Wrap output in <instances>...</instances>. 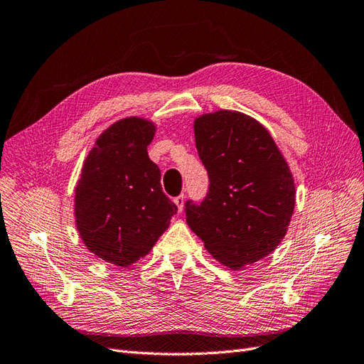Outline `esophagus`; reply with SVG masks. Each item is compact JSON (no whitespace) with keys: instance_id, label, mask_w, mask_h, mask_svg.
I'll use <instances>...</instances> for the list:
<instances>
[{"instance_id":"1","label":"esophagus","mask_w":364,"mask_h":364,"mask_svg":"<svg viewBox=\"0 0 364 364\" xmlns=\"http://www.w3.org/2000/svg\"><path fill=\"white\" fill-rule=\"evenodd\" d=\"M184 198H186L184 195H178V196H176V198L173 200V203L176 204V207H178V212L183 210V207H184Z\"/></svg>"}]
</instances>
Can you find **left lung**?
<instances>
[{
	"label": "left lung",
	"mask_w": 364,
	"mask_h": 364,
	"mask_svg": "<svg viewBox=\"0 0 364 364\" xmlns=\"http://www.w3.org/2000/svg\"><path fill=\"white\" fill-rule=\"evenodd\" d=\"M193 131L210 184L200 204L186 201V221L218 262L240 269L284 240L296 203L293 175L269 132L244 112L203 114Z\"/></svg>",
	"instance_id": "8db88e82"
}]
</instances>
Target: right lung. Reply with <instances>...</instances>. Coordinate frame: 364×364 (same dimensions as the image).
Here are the masks:
<instances>
[{
  "instance_id": "1",
  "label": "right lung",
  "mask_w": 364,
  "mask_h": 364,
  "mask_svg": "<svg viewBox=\"0 0 364 364\" xmlns=\"http://www.w3.org/2000/svg\"><path fill=\"white\" fill-rule=\"evenodd\" d=\"M154 134L146 119L112 123L90 151L76 186L79 236L91 253L117 267L146 256L178 210L148 155Z\"/></svg>"
}]
</instances>
